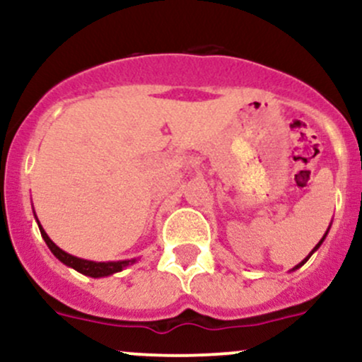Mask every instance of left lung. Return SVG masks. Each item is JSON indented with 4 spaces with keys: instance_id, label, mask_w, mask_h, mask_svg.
<instances>
[{
    "instance_id": "1",
    "label": "left lung",
    "mask_w": 362,
    "mask_h": 362,
    "mask_svg": "<svg viewBox=\"0 0 362 362\" xmlns=\"http://www.w3.org/2000/svg\"><path fill=\"white\" fill-rule=\"evenodd\" d=\"M323 238H325V236H323ZM323 238H322V240H320V242H318V245H317V247H315V248H313V250H311V253H313V252H315V250H317V248L320 247V245H322V242H323ZM311 253H310V255H308V257H306V259H305V260H303V262H300V264H298V265H296V267H294V269H300V267H301V265H303V264H305V262L310 259V257H311ZM294 269H293V271H294Z\"/></svg>"
}]
</instances>
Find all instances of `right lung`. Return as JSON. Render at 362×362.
Wrapping results in <instances>:
<instances>
[{"instance_id":"1","label":"right lung","mask_w":362,"mask_h":362,"mask_svg":"<svg viewBox=\"0 0 362 362\" xmlns=\"http://www.w3.org/2000/svg\"><path fill=\"white\" fill-rule=\"evenodd\" d=\"M39 230H40V235H42V238L45 240V243H47V247L51 248V252L54 255L59 259L62 264L69 265V267H73L74 271L85 274V276H90V277H103V276H110V274L114 272H119L122 271L124 267H127V265L134 264V259L132 260H120V262H91V260H83V259H78V257H73L69 255V253L62 252L59 247H57L56 243L52 242L51 238H49L47 233L44 231V228L39 224Z\"/></svg>"}]
</instances>
